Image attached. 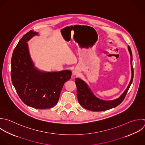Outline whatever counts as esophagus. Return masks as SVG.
I'll return each instance as SVG.
<instances>
[{"mask_svg": "<svg viewBox=\"0 0 145 145\" xmlns=\"http://www.w3.org/2000/svg\"><path fill=\"white\" fill-rule=\"evenodd\" d=\"M78 74H79V70H78L75 69H74V70H72V74H73L74 75H78Z\"/></svg>", "mask_w": 145, "mask_h": 145, "instance_id": "obj_1", "label": "esophagus"}]
</instances>
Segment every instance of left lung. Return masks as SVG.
Instances as JSON below:
<instances>
[{
    "instance_id": "8db88e82",
    "label": "left lung",
    "mask_w": 145,
    "mask_h": 145,
    "mask_svg": "<svg viewBox=\"0 0 145 145\" xmlns=\"http://www.w3.org/2000/svg\"><path fill=\"white\" fill-rule=\"evenodd\" d=\"M128 50L130 53L131 59V78L127 88L119 98L109 101L100 100L93 95L86 82L79 78L75 79V82L77 87V97L79 104L83 108L91 111H104L117 106L124 100L130 86L132 83L134 75V70L132 65V53L129 46H128Z\"/></svg>"
}]
</instances>
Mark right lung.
Segmentation results:
<instances>
[{"mask_svg": "<svg viewBox=\"0 0 145 145\" xmlns=\"http://www.w3.org/2000/svg\"><path fill=\"white\" fill-rule=\"evenodd\" d=\"M38 33L30 31L19 41L11 59V79L15 89L26 105L36 109L55 106L65 83L71 76V71L44 72L34 66L27 42Z\"/></svg>", "mask_w": 145, "mask_h": 145, "instance_id": "obj_1", "label": "right lung"}]
</instances>
